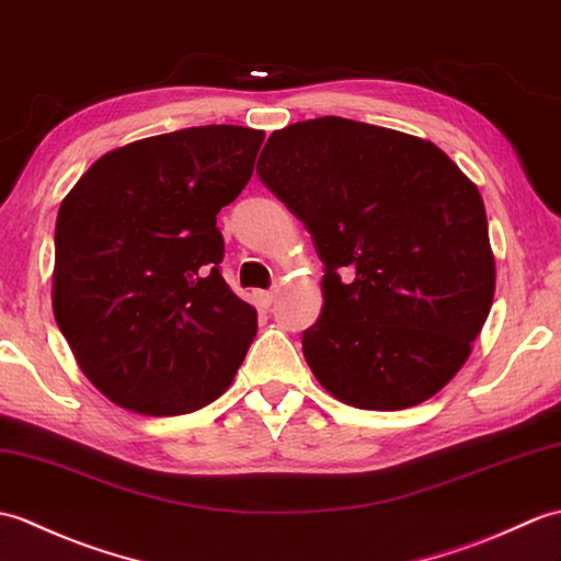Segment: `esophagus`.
Returning a JSON list of instances; mask_svg holds the SVG:
<instances>
[{"instance_id":"34e87169","label":"esophagus","mask_w":561,"mask_h":561,"mask_svg":"<svg viewBox=\"0 0 561 561\" xmlns=\"http://www.w3.org/2000/svg\"><path fill=\"white\" fill-rule=\"evenodd\" d=\"M275 298H277V291H255V301L263 308H270L275 304Z\"/></svg>"}]
</instances>
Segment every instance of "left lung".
<instances>
[{"mask_svg":"<svg viewBox=\"0 0 561 561\" xmlns=\"http://www.w3.org/2000/svg\"><path fill=\"white\" fill-rule=\"evenodd\" d=\"M257 176L324 263V306L304 332L318 382L368 411L435 397L471 356L494 296L473 181L435 142L342 116L279 128Z\"/></svg>","mask_w":561,"mask_h":561,"instance_id":"left-lung-1","label":"left lung"}]
</instances>
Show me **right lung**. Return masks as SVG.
Segmentation results:
<instances>
[{
	"instance_id": "add662e5",
	"label": "right lung",
	"mask_w": 561,
	"mask_h": 561,
	"mask_svg": "<svg viewBox=\"0 0 561 561\" xmlns=\"http://www.w3.org/2000/svg\"><path fill=\"white\" fill-rule=\"evenodd\" d=\"M263 140L227 124L142 138L102 154L61 201L51 308L116 407L191 413L237 375L257 312L219 275L217 213L249 184Z\"/></svg>"
}]
</instances>
